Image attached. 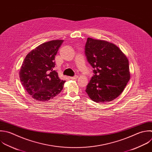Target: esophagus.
Segmentation results:
<instances>
[{
    "instance_id": "34e87169",
    "label": "esophagus",
    "mask_w": 152,
    "mask_h": 152,
    "mask_svg": "<svg viewBox=\"0 0 152 152\" xmlns=\"http://www.w3.org/2000/svg\"><path fill=\"white\" fill-rule=\"evenodd\" d=\"M78 76L77 75H75L74 76V77H70L69 78H70V79H72V80H75V79H77V78H78Z\"/></svg>"
}]
</instances>
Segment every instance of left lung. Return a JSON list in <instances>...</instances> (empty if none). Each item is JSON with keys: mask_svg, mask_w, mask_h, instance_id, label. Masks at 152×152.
Instances as JSON below:
<instances>
[{"mask_svg": "<svg viewBox=\"0 0 152 152\" xmlns=\"http://www.w3.org/2000/svg\"><path fill=\"white\" fill-rule=\"evenodd\" d=\"M85 54L94 69V75L86 92L97 103L109 102L116 99L130 78L126 57L116 45L91 38L87 39Z\"/></svg>", "mask_w": 152, "mask_h": 152, "instance_id": "8db88e82", "label": "left lung"}]
</instances>
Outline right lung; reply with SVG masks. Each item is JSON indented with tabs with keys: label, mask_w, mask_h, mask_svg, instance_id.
<instances>
[{
	"label": "right lung",
	"mask_w": 152,
	"mask_h": 152,
	"mask_svg": "<svg viewBox=\"0 0 152 152\" xmlns=\"http://www.w3.org/2000/svg\"><path fill=\"white\" fill-rule=\"evenodd\" d=\"M64 40L44 43L26 57L21 69V83L27 93L38 101H48L61 93L65 81L54 70L55 58Z\"/></svg>",
	"instance_id": "right-lung-1"
}]
</instances>
